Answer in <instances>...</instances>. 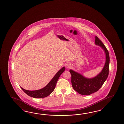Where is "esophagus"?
Wrapping results in <instances>:
<instances>
[{"label":"esophagus","instance_id":"esophagus-1","mask_svg":"<svg viewBox=\"0 0 124 124\" xmlns=\"http://www.w3.org/2000/svg\"><path fill=\"white\" fill-rule=\"evenodd\" d=\"M72 65L71 63H68L66 64V67L67 69L70 68L72 67Z\"/></svg>","mask_w":124,"mask_h":124}]
</instances>
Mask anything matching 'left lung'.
Returning a JSON list of instances; mask_svg holds the SVG:
<instances>
[{"instance_id":"1","label":"left lung","mask_w":124,"mask_h":124,"mask_svg":"<svg viewBox=\"0 0 124 124\" xmlns=\"http://www.w3.org/2000/svg\"><path fill=\"white\" fill-rule=\"evenodd\" d=\"M95 39V45L100 46L105 53V63L101 71L93 78H88L72 70H70L71 74L72 87L76 91L82 95H90L98 91L105 82L108 75L109 53L105 46L98 37L96 36Z\"/></svg>"}]
</instances>
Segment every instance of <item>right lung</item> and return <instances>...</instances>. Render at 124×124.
Here are the masks:
<instances>
[{
  "instance_id": "obj_1",
  "label": "right lung",
  "mask_w": 124,
  "mask_h": 124,
  "mask_svg": "<svg viewBox=\"0 0 124 124\" xmlns=\"http://www.w3.org/2000/svg\"><path fill=\"white\" fill-rule=\"evenodd\" d=\"M65 70L66 68L64 66L52 78V79L51 80L50 82L48 83V84L45 87L40 90L31 91L25 90L23 88L20 87L27 95L30 97L36 98L46 97L50 95L51 93H52L54 90L59 77L60 76L61 74L65 71Z\"/></svg>"
}]
</instances>
